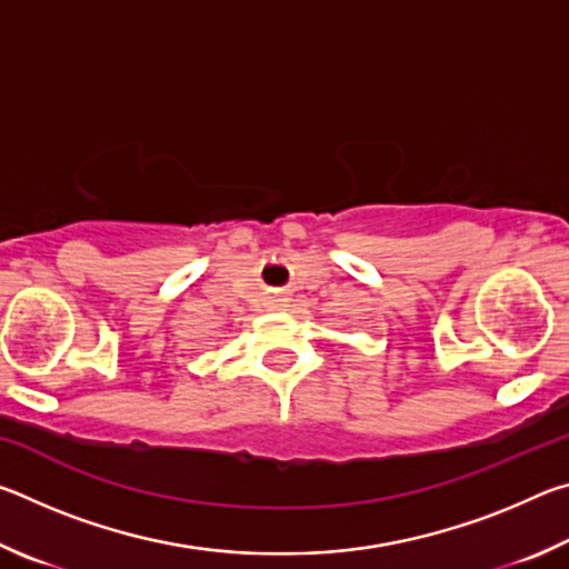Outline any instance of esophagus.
Returning <instances> with one entry per match:
<instances>
[{"label":"esophagus","mask_w":569,"mask_h":569,"mask_svg":"<svg viewBox=\"0 0 569 569\" xmlns=\"http://www.w3.org/2000/svg\"><path fill=\"white\" fill-rule=\"evenodd\" d=\"M276 306H283V298H278V301H276Z\"/></svg>","instance_id":"obj_1"}]
</instances>
